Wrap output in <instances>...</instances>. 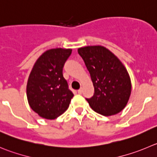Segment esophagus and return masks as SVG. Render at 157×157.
I'll use <instances>...</instances> for the list:
<instances>
[{"instance_id":"1","label":"esophagus","mask_w":157,"mask_h":157,"mask_svg":"<svg viewBox=\"0 0 157 157\" xmlns=\"http://www.w3.org/2000/svg\"><path fill=\"white\" fill-rule=\"evenodd\" d=\"M82 88H80V89L78 90V93L82 94Z\"/></svg>"}]
</instances>
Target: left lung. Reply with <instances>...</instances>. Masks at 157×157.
Returning a JSON list of instances; mask_svg holds the SVG:
<instances>
[{"label":"left lung","mask_w":157,"mask_h":157,"mask_svg":"<svg viewBox=\"0 0 157 157\" xmlns=\"http://www.w3.org/2000/svg\"><path fill=\"white\" fill-rule=\"evenodd\" d=\"M95 89L94 95L86 98L96 113L109 116L120 113L127 105L132 84L126 67L116 55L101 45L79 48Z\"/></svg>","instance_id":"left-lung-1"}]
</instances>
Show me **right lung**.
Segmentation results:
<instances>
[{
  "instance_id": "obj_1",
  "label": "right lung",
  "mask_w": 157,
  "mask_h": 157,
  "mask_svg": "<svg viewBox=\"0 0 157 157\" xmlns=\"http://www.w3.org/2000/svg\"><path fill=\"white\" fill-rule=\"evenodd\" d=\"M70 48H52L37 59L27 83V98L34 112L41 118L55 119L69 106L74 95L62 74Z\"/></svg>"
}]
</instances>
